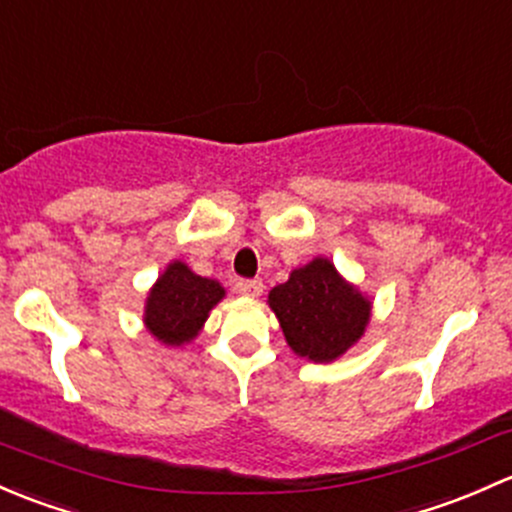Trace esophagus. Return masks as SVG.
Here are the masks:
<instances>
[{"instance_id": "obj_1", "label": "esophagus", "mask_w": 512, "mask_h": 512, "mask_svg": "<svg viewBox=\"0 0 512 512\" xmlns=\"http://www.w3.org/2000/svg\"><path fill=\"white\" fill-rule=\"evenodd\" d=\"M236 291H239L241 295H249V298H258V295L263 293V281H258V278H254V281H249V278H241V281L236 283Z\"/></svg>"}]
</instances>
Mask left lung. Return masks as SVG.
I'll use <instances>...</instances> for the list:
<instances>
[{
	"label": "left lung",
	"mask_w": 512,
	"mask_h": 512,
	"mask_svg": "<svg viewBox=\"0 0 512 512\" xmlns=\"http://www.w3.org/2000/svg\"><path fill=\"white\" fill-rule=\"evenodd\" d=\"M268 305L291 350L313 362L345 355L365 335L372 313L370 298L347 283L328 258L295 268L286 283L268 293Z\"/></svg>",
	"instance_id": "left-lung-1"
}]
</instances>
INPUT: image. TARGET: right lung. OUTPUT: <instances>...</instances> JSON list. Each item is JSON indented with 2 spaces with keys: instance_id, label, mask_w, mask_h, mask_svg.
Listing matches in <instances>:
<instances>
[{
  "instance_id": "add662e5",
  "label": "right lung",
  "mask_w": 512,
  "mask_h": 512,
  "mask_svg": "<svg viewBox=\"0 0 512 512\" xmlns=\"http://www.w3.org/2000/svg\"><path fill=\"white\" fill-rule=\"evenodd\" d=\"M224 298L219 281L202 278L182 261H172L147 293L145 325L165 345H184L202 330L209 310Z\"/></svg>"
}]
</instances>
